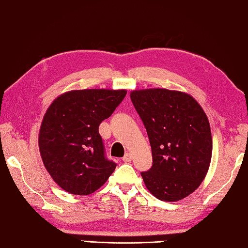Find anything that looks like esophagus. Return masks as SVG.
Masks as SVG:
<instances>
[{"label": "esophagus", "mask_w": 248, "mask_h": 248, "mask_svg": "<svg viewBox=\"0 0 248 248\" xmlns=\"http://www.w3.org/2000/svg\"><path fill=\"white\" fill-rule=\"evenodd\" d=\"M122 160H123V162H125V163L132 161V155H130V153H126L125 155L123 156Z\"/></svg>", "instance_id": "1"}]
</instances>
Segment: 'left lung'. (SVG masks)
Returning a JSON list of instances; mask_svg holds the SVG:
<instances>
[{"label": "left lung", "instance_id": "1", "mask_svg": "<svg viewBox=\"0 0 248 248\" xmlns=\"http://www.w3.org/2000/svg\"><path fill=\"white\" fill-rule=\"evenodd\" d=\"M152 150V167L142 171L156 199L176 202L199 188L212 160L213 140L206 114L192 96L165 88L133 91Z\"/></svg>", "mask_w": 248, "mask_h": 248}]
</instances>
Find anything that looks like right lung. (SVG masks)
<instances>
[{
    "label": "right lung",
    "instance_id": "obj_1",
    "mask_svg": "<svg viewBox=\"0 0 248 248\" xmlns=\"http://www.w3.org/2000/svg\"><path fill=\"white\" fill-rule=\"evenodd\" d=\"M125 90L70 91L51 102L42 121V161L60 188L78 195L95 192L116 164L106 157L99 125L113 113Z\"/></svg>",
    "mask_w": 248,
    "mask_h": 248
}]
</instances>
